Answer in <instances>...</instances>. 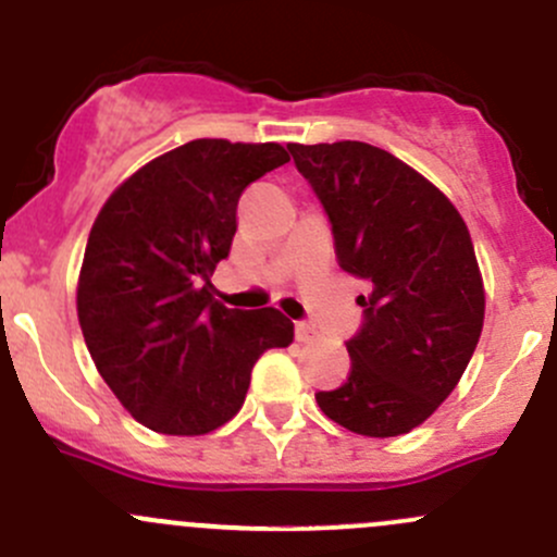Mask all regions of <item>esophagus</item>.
I'll return each instance as SVG.
<instances>
[{"instance_id": "34e87169", "label": "esophagus", "mask_w": 557, "mask_h": 557, "mask_svg": "<svg viewBox=\"0 0 557 557\" xmlns=\"http://www.w3.org/2000/svg\"><path fill=\"white\" fill-rule=\"evenodd\" d=\"M314 336H318V331H314L310 323H305V320H296V339H299V342H312Z\"/></svg>"}]
</instances>
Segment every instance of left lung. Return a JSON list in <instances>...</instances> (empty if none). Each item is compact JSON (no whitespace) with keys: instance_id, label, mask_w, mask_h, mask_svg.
<instances>
[{"instance_id":"8db88e82","label":"left lung","mask_w":557,"mask_h":557,"mask_svg":"<svg viewBox=\"0 0 557 557\" xmlns=\"http://www.w3.org/2000/svg\"><path fill=\"white\" fill-rule=\"evenodd\" d=\"M329 215L336 258L367 280L350 374L314 393L352 434H409L469 367L485 290L463 218L423 174L367 143L288 145Z\"/></svg>"}]
</instances>
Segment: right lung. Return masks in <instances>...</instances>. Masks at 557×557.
I'll return each mask as SVG.
<instances>
[{"label":"right lung","instance_id":"obj_1","mask_svg":"<svg viewBox=\"0 0 557 557\" xmlns=\"http://www.w3.org/2000/svg\"><path fill=\"white\" fill-rule=\"evenodd\" d=\"M285 161L277 143L194 139L134 172L99 212L77 318L102 380L150 431L199 436L228 423L261 352L294 342L283 312L228 310L210 283L243 190Z\"/></svg>","mask_w":557,"mask_h":557}]
</instances>
